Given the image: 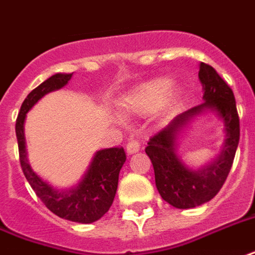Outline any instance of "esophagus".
I'll return each mask as SVG.
<instances>
[{
    "label": "esophagus",
    "mask_w": 255,
    "mask_h": 255,
    "mask_svg": "<svg viewBox=\"0 0 255 255\" xmlns=\"http://www.w3.org/2000/svg\"><path fill=\"white\" fill-rule=\"evenodd\" d=\"M140 149V143L135 139H131V140L127 143V147H126V151H127L128 155H132V153L137 152Z\"/></svg>",
    "instance_id": "obj_1"
}]
</instances>
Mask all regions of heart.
<instances>
[{"instance_id": "b5f03b06", "label": "heart", "mask_w": 255, "mask_h": 255, "mask_svg": "<svg viewBox=\"0 0 255 255\" xmlns=\"http://www.w3.org/2000/svg\"><path fill=\"white\" fill-rule=\"evenodd\" d=\"M170 90V81L167 79H156L148 83L139 85L131 93H128L119 103V111L123 115L143 114L159 106L166 95L168 100H172L175 96L174 91Z\"/></svg>"}]
</instances>
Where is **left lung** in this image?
I'll use <instances>...</instances> for the list:
<instances>
[{"mask_svg":"<svg viewBox=\"0 0 255 255\" xmlns=\"http://www.w3.org/2000/svg\"><path fill=\"white\" fill-rule=\"evenodd\" d=\"M198 76L205 92V103L178 115L167 127L155 133L145 147V153L152 162L159 194L176 209L197 207L218 194L230 172L240 143V118L231 88L209 64L201 63ZM206 109L213 110L223 119L227 139L219 158L195 171L184 166L176 155V136L182 128Z\"/></svg>","mask_w":255,"mask_h":255,"instance_id":"1","label":"left lung"}]
</instances>
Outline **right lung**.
Masks as SVG:
<instances>
[{"label":"right lung","instance_id":"right-lung-1","mask_svg":"<svg viewBox=\"0 0 255 255\" xmlns=\"http://www.w3.org/2000/svg\"><path fill=\"white\" fill-rule=\"evenodd\" d=\"M73 73H56L29 93L15 120L21 168L36 195L57 217L72 222L92 223L110 210L118 190L119 172L126 162L123 147L97 151L81 182L71 190H57L32 170L26 158L24 122L28 111L46 93L63 88Z\"/></svg>","mask_w":255,"mask_h":255}]
</instances>
